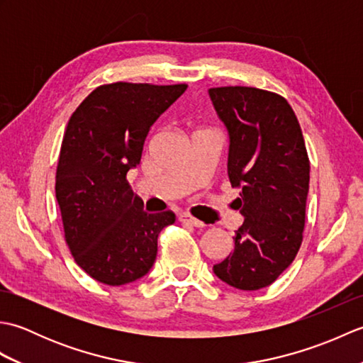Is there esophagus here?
Wrapping results in <instances>:
<instances>
[{"label":"esophagus","mask_w":363,"mask_h":363,"mask_svg":"<svg viewBox=\"0 0 363 363\" xmlns=\"http://www.w3.org/2000/svg\"><path fill=\"white\" fill-rule=\"evenodd\" d=\"M179 221L184 223V225H190V226H195V228H204L206 226L203 221H199L195 217H191L190 213H181L179 215Z\"/></svg>","instance_id":"obj_1"}]
</instances>
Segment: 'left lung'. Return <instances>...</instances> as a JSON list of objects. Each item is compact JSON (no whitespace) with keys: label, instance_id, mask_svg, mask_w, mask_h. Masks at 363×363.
<instances>
[{"label":"left lung","instance_id":"1","mask_svg":"<svg viewBox=\"0 0 363 363\" xmlns=\"http://www.w3.org/2000/svg\"><path fill=\"white\" fill-rule=\"evenodd\" d=\"M209 95L229 134L228 174L240 191L243 225L234 250L213 265L238 290L273 284L299 251L311 164L301 126L284 96L256 87H213Z\"/></svg>","mask_w":363,"mask_h":363}]
</instances>
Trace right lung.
<instances>
[{"instance_id":"add662e5","label":"right lung","mask_w":363,"mask_h":363,"mask_svg":"<svg viewBox=\"0 0 363 363\" xmlns=\"http://www.w3.org/2000/svg\"><path fill=\"white\" fill-rule=\"evenodd\" d=\"M187 84L113 82L96 87L68 120L56 198L74 262L95 281L125 285L150 272L172 211L148 213L128 184L151 126Z\"/></svg>"}]
</instances>
